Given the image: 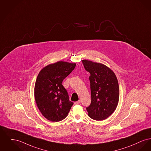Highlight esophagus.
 Wrapping results in <instances>:
<instances>
[{"instance_id":"obj_1","label":"esophagus","mask_w":151,"mask_h":151,"mask_svg":"<svg viewBox=\"0 0 151 151\" xmlns=\"http://www.w3.org/2000/svg\"><path fill=\"white\" fill-rule=\"evenodd\" d=\"M80 103H81V100H79L78 101H75V102L74 103V104H75V105H77V104H80Z\"/></svg>"}]
</instances>
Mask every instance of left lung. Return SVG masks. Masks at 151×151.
<instances>
[{
	"mask_svg": "<svg viewBox=\"0 0 151 151\" xmlns=\"http://www.w3.org/2000/svg\"><path fill=\"white\" fill-rule=\"evenodd\" d=\"M90 73L91 103L86 108L88 116L96 120L106 119L115 111L119 99V83L115 73L104 64L83 60Z\"/></svg>",
	"mask_w": 151,
	"mask_h": 151,
	"instance_id": "obj_1",
	"label": "left lung"
}]
</instances>
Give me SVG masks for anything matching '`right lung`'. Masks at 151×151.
I'll return each mask as SVG.
<instances>
[{"mask_svg": "<svg viewBox=\"0 0 151 151\" xmlns=\"http://www.w3.org/2000/svg\"><path fill=\"white\" fill-rule=\"evenodd\" d=\"M75 66L76 63L60 61L45 66L37 75L34 88L36 103L50 121L58 122L65 119L73 104L62 82Z\"/></svg>", "mask_w": 151, "mask_h": 151, "instance_id": "obj_1", "label": "right lung"}]
</instances>
